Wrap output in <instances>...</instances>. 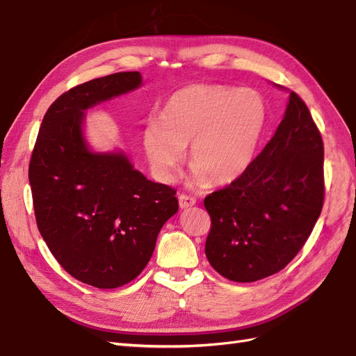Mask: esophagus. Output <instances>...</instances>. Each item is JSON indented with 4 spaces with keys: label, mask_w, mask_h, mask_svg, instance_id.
Segmentation results:
<instances>
[{
    "label": "esophagus",
    "mask_w": 356,
    "mask_h": 356,
    "mask_svg": "<svg viewBox=\"0 0 356 356\" xmlns=\"http://www.w3.org/2000/svg\"><path fill=\"white\" fill-rule=\"evenodd\" d=\"M178 200H179L181 208H190V207H193V204H196V197L186 195V193H181Z\"/></svg>",
    "instance_id": "34e87169"
}]
</instances>
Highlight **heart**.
I'll use <instances>...</instances> for the list:
<instances>
[{
  "label": "heart",
  "instance_id": "heart-1",
  "mask_svg": "<svg viewBox=\"0 0 356 356\" xmlns=\"http://www.w3.org/2000/svg\"><path fill=\"white\" fill-rule=\"evenodd\" d=\"M266 120L261 96L251 89L190 84L172 93L161 113L144 129V147L156 177L174 178L186 157L191 175L203 184L230 182L251 165Z\"/></svg>",
  "mask_w": 356,
  "mask_h": 356
}]
</instances>
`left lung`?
Segmentation results:
<instances>
[{"instance_id": "obj_1", "label": "left lung", "mask_w": 356, "mask_h": 356, "mask_svg": "<svg viewBox=\"0 0 356 356\" xmlns=\"http://www.w3.org/2000/svg\"><path fill=\"white\" fill-rule=\"evenodd\" d=\"M324 195V143L307 105L291 92L263 152L227 187L204 197L209 264L233 282L281 272L309 239Z\"/></svg>"}]
</instances>
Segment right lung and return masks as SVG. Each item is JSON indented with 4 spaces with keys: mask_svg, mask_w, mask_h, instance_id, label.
<instances>
[{
    "mask_svg": "<svg viewBox=\"0 0 356 356\" xmlns=\"http://www.w3.org/2000/svg\"><path fill=\"white\" fill-rule=\"evenodd\" d=\"M138 71L75 86L50 105L29 161L38 230L58 263L80 282L129 284L153 255L163 224L177 213V190L147 179L122 153L89 152L84 110L141 86Z\"/></svg>",
    "mask_w": 356,
    "mask_h": 356,
    "instance_id": "add662e5",
    "label": "right lung"
}]
</instances>
